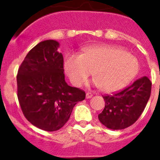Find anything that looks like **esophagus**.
Here are the masks:
<instances>
[{
    "label": "esophagus",
    "instance_id": "esophagus-1",
    "mask_svg": "<svg viewBox=\"0 0 160 160\" xmlns=\"http://www.w3.org/2000/svg\"><path fill=\"white\" fill-rule=\"evenodd\" d=\"M92 96L93 94H91V93H87V94H86V98H90Z\"/></svg>",
    "mask_w": 160,
    "mask_h": 160
}]
</instances>
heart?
I'll return each mask as SVG.
<instances>
[{
	"label": "heart",
	"mask_w": 160,
	"mask_h": 160,
	"mask_svg": "<svg viewBox=\"0 0 160 160\" xmlns=\"http://www.w3.org/2000/svg\"><path fill=\"white\" fill-rule=\"evenodd\" d=\"M64 69L73 85H82L91 72L95 78L94 84L104 92L111 93L131 82L139 65L136 58L124 49L101 45L85 48L79 56H66Z\"/></svg>",
	"instance_id": "heart-1"
}]
</instances>
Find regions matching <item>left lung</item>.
Instances as JSON below:
<instances>
[{"instance_id": "8db88e82", "label": "left lung", "mask_w": 160, "mask_h": 160, "mask_svg": "<svg viewBox=\"0 0 160 160\" xmlns=\"http://www.w3.org/2000/svg\"><path fill=\"white\" fill-rule=\"evenodd\" d=\"M151 90L152 82L144 76L122 91L103 96L105 107L98 114V119L109 129L128 128L142 114L151 96Z\"/></svg>"}]
</instances>
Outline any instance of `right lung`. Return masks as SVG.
I'll return each instance as SVG.
<instances>
[{
    "label": "right lung",
    "instance_id": "obj_1",
    "mask_svg": "<svg viewBox=\"0 0 160 160\" xmlns=\"http://www.w3.org/2000/svg\"><path fill=\"white\" fill-rule=\"evenodd\" d=\"M55 40L38 43L28 53L17 76L18 98L26 119L39 129L55 131L85 99L83 90L65 81L63 56Z\"/></svg>",
    "mask_w": 160,
    "mask_h": 160
}]
</instances>
